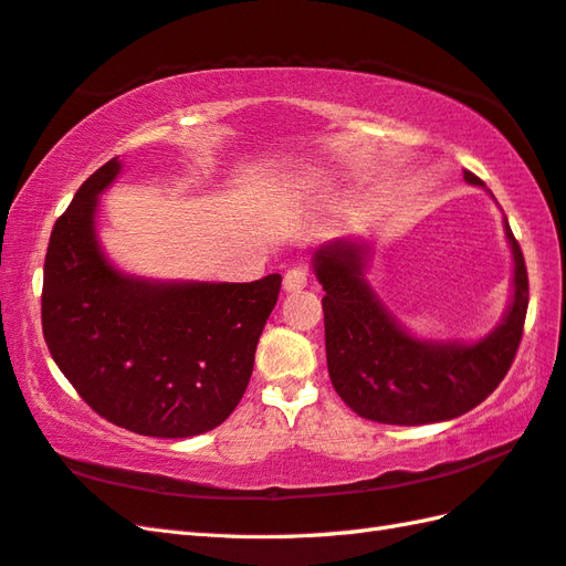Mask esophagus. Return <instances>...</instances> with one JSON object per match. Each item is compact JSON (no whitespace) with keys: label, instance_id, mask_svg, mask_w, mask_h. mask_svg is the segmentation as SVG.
I'll use <instances>...</instances> for the list:
<instances>
[{"label":"esophagus","instance_id":"obj_1","mask_svg":"<svg viewBox=\"0 0 566 566\" xmlns=\"http://www.w3.org/2000/svg\"><path fill=\"white\" fill-rule=\"evenodd\" d=\"M308 284V270L302 268V264H296V268H290L284 272V290L286 292H298L304 290Z\"/></svg>","mask_w":566,"mask_h":566}]
</instances>
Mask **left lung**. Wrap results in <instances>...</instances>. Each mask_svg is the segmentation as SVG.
Returning a JSON list of instances; mask_svg holds the SVG:
<instances>
[{
	"label": "left lung",
	"instance_id": "8db88e82",
	"mask_svg": "<svg viewBox=\"0 0 566 566\" xmlns=\"http://www.w3.org/2000/svg\"><path fill=\"white\" fill-rule=\"evenodd\" d=\"M469 185H484L464 172ZM515 258V294L501 326L474 345H432L406 335L363 280L365 250L333 243L316 252V276L326 290L328 375L357 416L387 426H423L472 411L494 391L518 353L527 298L523 250L506 221Z\"/></svg>",
	"mask_w": 566,
	"mask_h": 566
}]
</instances>
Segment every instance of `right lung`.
Listing matches in <instances>:
<instances>
[{
	"mask_svg": "<svg viewBox=\"0 0 566 566\" xmlns=\"http://www.w3.org/2000/svg\"><path fill=\"white\" fill-rule=\"evenodd\" d=\"M118 167V158L102 165L53 226L43 338L94 413L138 436L191 438L243 399L282 276L150 284L116 272L97 245L94 207Z\"/></svg>",
	"mask_w": 566,
	"mask_h": 566,
	"instance_id": "add662e5",
	"label": "right lung"
}]
</instances>
